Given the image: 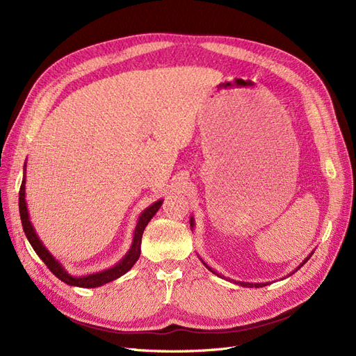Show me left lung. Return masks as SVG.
Instances as JSON below:
<instances>
[{
    "instance_id": "left-lung-1",
    "label": "left lung",
    "mask_w": 356,
    "mask_h": 356,
    "mask_svg": "<svg viewBox=\"0 0 356 356\" xmlns=\"http://www.w3.org/2000/svg\"><path fill=\"white\" fill-rule=\"evenodd\" d=\"M190 225H191V227H193V225H195V221H193V218H190ZM309 258H310V255H309V257L306 258V260H305L303 263H301V264H300V266H298V267L296 268V270H294V272H297V270H298V268H300L301 266H303V264H305V263H306V261L309 260ZM202 263H203V261H202ZM203 264H204V266H207V267L209 268V270H211L212 273H215V275H218L217 272H215V270H212V268H211V267H209V266H208L207 263H203ZM294 272H293V273H294ZM218 276H221V275H218ZM234 284H238V285H241V286H250V288H251V286H255V288H261V286H266V285H268V282H266V284H250V282H236V281H234Z\"/></svg>"
}]
</instances>
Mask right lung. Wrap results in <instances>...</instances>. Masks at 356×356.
I'll use <instances>...</instances> for the list:
<instances>
[{"instance_id":"right-lung-1","label":"right lung","mask_w":356,"mask_h":356,"mask_svg":"<svg viewBox=\"0 0 356 356\" xmlns=\"http://www.w3.org/2000/svg\"><path fill=\"white\" fill-rule=\"evenodd\" d=\"M163 200H157L154 202L152 207H148L141 215H139L136 227L134 232V241H132V246L131 250L127 251V254L118 261L114 267L106 268V270H102L99 273H93V275H88V276H71L65 268L62 267V264L53 257L47 248L42 245V242L38 239V236L35 233V229L32 227V224L29 221V213H28V208H26V200H25V177L22 181V186H20L19 190V212H20V220H22V227L24 232L26 234V239L29 241L31 246L34 248V251L37 252V255L41 258L44 264L49 267V270L55 275L56 277H59L62 282H65L71 286H81V288H96L101 286L104 284H108L114 279L123 276L124 273H127L131 268L134 267V264L138 261L139 254H141V241H143V233L147 227V224L154 217V213L159 211V208L161 207Z\"/></svg>"}]
</instances>
